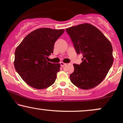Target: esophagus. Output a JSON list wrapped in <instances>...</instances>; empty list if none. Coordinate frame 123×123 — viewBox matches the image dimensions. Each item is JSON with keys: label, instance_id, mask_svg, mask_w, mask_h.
<instances>
[{"label": "esophagus", "instance_id": "1", "mask_svg": "<svg viewBox=\"0 0 123 123\" xmlns=\"http://www.w3.org/2000/svg\"><path fill=\"white\" fill-rule=\"evenodd\" d=\"M60 65H61V67H63L64 66L66 65V63H63V62H61L60 63Z\"/></svg>", "mask_w": 123, "mask_h": 123}]
</instances>
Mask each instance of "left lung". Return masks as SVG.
<instances>
[{"label":"left lung","instance_id":"1","mask_svg":"<svg viewBox=\"0 0 123 123\" xmlns=\"http://www.w3.org/2000/svg\"><path fill=\"white\" fill-rule=\"evenodd\" d=\"M77 54L83 56L80 65L74 63L70 79L74 85L88 90L105 79L113 62L111 42L98 28L83 24L66 29Z\"/></svg>","mask_w":123,"mask_h":123}]
</instances>
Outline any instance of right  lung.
<instances>
[{
	"mask_svg": "<svg viewBox=\"0 0 123 123\" xmlns=\"http://www.w3.org/2000/svg\"><path fill=\"white\" fill-rule=\"evenodd\" d=\"M63 32L64 29H36L28 34L17 47L15 69L31 87L44 89L55 82L60 64L51 63L47 59L53 53L55 42Z\"/></svg>",
	"mask_w": 123,
	"mask_h": 123,
	"instance_id": "add662e5",
	"label": "right lung"
}]
</instances>
